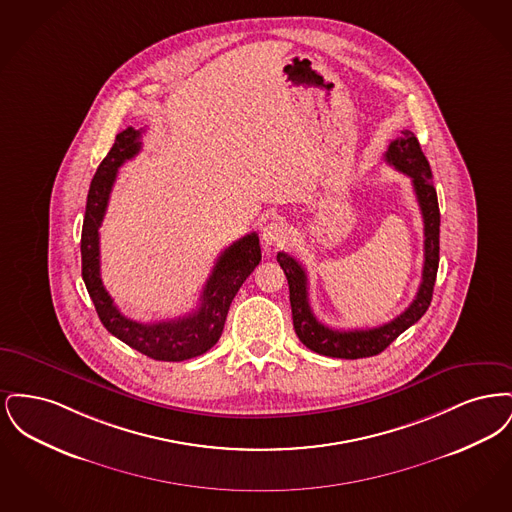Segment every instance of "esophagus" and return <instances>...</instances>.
Returning a JSON list of instances; mask_svg holds the SVG:
<instances>
[{
    "instance_id": "34e87169",
    "label": "esophagus",
    "mask_w": 512,
    "mask_h": 512,
    "mask_svg": "<svg viewBox=\"0 0 512 512\" xmlns=\"http://www.w3.org/2000/svg\"><path fill=\"white\" fill-rule=\"evenodd\" d=\"M288 234H290L288 224H284L280 219H272L263 228V242L267 247L282 244V242L288 240Z\"/></svg>"
}]
</instances>
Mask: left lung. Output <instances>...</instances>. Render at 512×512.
Returning a JSON list of instances; mask_svg holds the SVG:
<instances>
[{
    "mask_svg": "<svg viewBox=\"0 0 512 512\" xmlns=\"http://www.w3.org/2000/svg\"><path fill=\"white\" fill-rule=\"evenodd\" d=\"M386 161L397 171L411 176L414 194L420 205V213L424 219V267L422 282L416 292L413 303L388 324L366 330H334L322 322H318L311 305H309V288H307V272L295 261L292 255L280 251L276 255L280 267L284 270L290 286V303H292L293 328L297 338L311 351L324 357L336 359H363L382 353L391 341L414 322H418L428 311L434 284L438 276L439 265V205L438 194L432 182L430 163L424 157L420 144L411 130H403L401 138L393 140Z\"/></svg>",
    "mask_w": 512,
    "mask_h": 512,
    "instance_id": "1",
    "label": "left lung"
}]
</instances>
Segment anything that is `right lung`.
I'll return each mask as SVG.
<instances>
[{"label":"right lung","mask_w":512,"mask_h":512,"mask_svg":"<svg viewBox=\"0 0 512 512\" xmlns=\"http://www.w3.org/2000/svg\"><path fill=\"white\" fill-rule=\"evenodd\" d=\"M140 138L142 128L136 130L128 126L119 132L111 151L101 161L92 178L80 240L82 280L107 332L155 361L178 363L203 355L219 341L232 299L242 288L245 278L261 261V245L259 236L251 232L226 247L220 253L209 280L205 282L199 297V307L190 315L155 324H142L124 317L101 282L99 226L105 217L117 172L128 159L138 155L142 149Z\"/></svg>","instance_id":"right-lung-1"}]
</instances>
